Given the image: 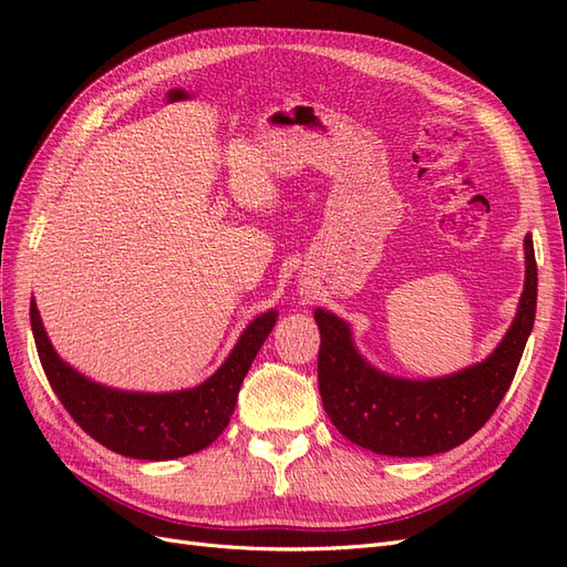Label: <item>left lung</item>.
I'll return each mask as SVG.
<instances>
[{
    "instance_id": "obj_1",
    "label": "left lung",
    "mask_w": 567,
    "mask_h": 567,
    "mask_svg": "<svg viewBox=\"0 0 567 567\" xmlns=\"http://www.w3.org/2000/svg\"><path fill=\"white\" fill-rule=\"evenodd\" d=\"M537 312V262L525 236V288L516 319L485 362L452 375L409 381L373 369L357 352L350 326L317 310L319 392L326 414L359 447L385 456L450 452L483 427L516 375Z\"/></svg>"
}]
</instances>
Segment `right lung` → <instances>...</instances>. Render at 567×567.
I'll return each instance as SVG.
<instances>
[{
  "label": "right lung",
  "instance_id": "add662e5",
  "mask_svg": "<svg viewBox=\"0 0 567 567\" xmlns=\"http://www.w3.org/2000/svg\"><path fill=\"white\" fill-rule=\"evenodd\" d=\"M279 312L257 317L208 381L179 392H125L84 379L51 348L35 300L30 326L47 381L68 414L106 450L130 458L167 461L200 452L229 425L238 390Z\"/></svg>",
  "mask_w": 567,
  "mask_h": 567
}]
</instances>
